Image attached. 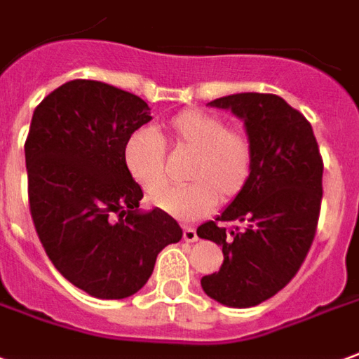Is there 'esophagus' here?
I'll use <instances>...</instances> for the list:
<instances>
[{
  "label": "esophagus",
  "instance_id": "1",
  "mask_svg": "<svg viewBox=\"0 0 359 359\" xmlns=\"http://www.w3.org/2000/svg\"><path fill=\"white\" fill-rule=\"evenodd\" d=\"M184 240L189 241V243L199 240V238H197V230H195V228H191V226H184Z\"/></svg>",
  "mask_w": 359,
  "mask_h": 359
}]
</instances>
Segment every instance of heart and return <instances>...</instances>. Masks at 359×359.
<instances>
[{"label": "heart", "mask_w": 359, "mask_h": 359, "mask_svg": "<svg viewBox=\"0 0 359 359\" xmlns=\"http://www.w3.org/2000/svg\"><path fill=\"white\" fill-rule=\"evenodd\" d=\"M166 133L175 149L193 152L185 168V180L191 184L152 197V207L180 220H197L215 208L218 197L228 203L245 189L253 170V149L240 127L191 108L170 119ZM123 162L143 191L158 193L168 185L164 141L151 129H137L127 137Z\"/></svg>", "instance_id": "obj_1"}]
</instances>
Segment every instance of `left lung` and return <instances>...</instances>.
I'll return each instance as SVG.
<instances>
[{
  "label": "left lung",
  "mask_w": 359,
  "mask_h": 359,
  "mask_svg": "<svg viewBox=\"0 0 359 359\" xmlns=\"http://www.w3.org/2000/svg\"><path fill=\"white\" fill-rule=\"evenodd\" d=\"M208 106L243 121L253 170L245 189L216 216L243 230L226 232L212 220L197 228L224 253L220 271L203 276L201 286L218 304L243 309L280 292L304 263L321 210L323 160L311 123L276 94H232Z\"/></svg>",
  "instance_id": "left-lung-1"
}]
</instances>
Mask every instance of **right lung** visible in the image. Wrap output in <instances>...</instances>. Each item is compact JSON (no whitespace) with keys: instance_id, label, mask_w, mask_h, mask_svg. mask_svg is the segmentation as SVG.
Here are the masks:
<instances>
[{"instance_id":"1","label":"right lung","mask_w":359,"mask_h":359,"mask_svg":"<svg viewBox=\"0 0 359 359\" xmlns=\"http://www.w3.org/2000/svg\"><path fill=\"white\" fill-rule=\"evenodd\" d=\"M151 119L143 98L85 79L55 88L32 114L30 215L53 266L88 296L137 294L160 251L184 236L164 210L139 208L143 191L123 162L127 137ZM114 212L122 216L116 225Z\"/></svg>"}]
</instances>
